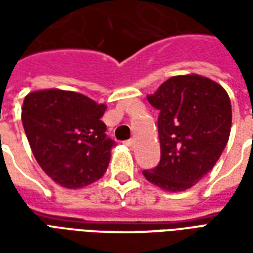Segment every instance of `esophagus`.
<instances>
[{
  "label": "esophagus",
  "instance_id": "esophagus-1",
  "mask_svg": "<svg viewBox=\"0 0 253 253\" xmlns=\"http://www.w3.org/2000/svg\"><path fill=\"white\" fill-rule=\"evenodd\" d=\"M125 143H126L127 148H130V149H132L134 146H135V141H134V139H128V141H126Z\"/></svg>",
  "mask_w": 253,
  "mask_h": 253
}]
</instances>
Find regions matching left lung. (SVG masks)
Listing matches in <instances>:
<instances>
[{
  "label": "left lung",
  "mask_w": 253,
  "mask_h": 253,
  "mask_svg": "<svg viewBox=\"0 0 253 253\" xmlns=\"http://www.w3.org/2000/svg\"><path fill=\"white\" fill-rule=\"evenodd\" d=\"M146 97L160 111L161 160L143 176L168 192L188 190L212 169L228 143V92L210 78L186 74L168 78Z\"/></svg>",
  "instance_id": "obj_1"
}]
</instances>
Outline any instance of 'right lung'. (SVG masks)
Returning a JSON list of instances; mask_svg holds the SVG:
<instances>
[{"mask_svg": "<svg viewBox=\"0 0 253 253\" xmlns=\"http://www.w3.org/2000/svg\"><path fill=\"white\" fill-rule=\"evenodd\" d=\"M107 105L85 94L43 89L25 96L21 121L31 150L48 177L77 190L104 175L115 142L101 119Z\"/></svg>", "mask_w": 253, "mask_h": 253, "instance_id": "add662e5", "label": "right lung"}]
</instances>
